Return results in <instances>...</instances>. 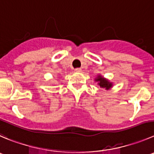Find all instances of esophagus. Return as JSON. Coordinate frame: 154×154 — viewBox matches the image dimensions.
I'll use <instances>...</instances> for the list:
<instances>
[{"label": "esophagus", "instance_id": "obj_1", "mask_svg": "<svg viewBox=\"0 0 154 154\" xmlns=\"http://www.w3.org/2000/svg\"><path fill=\"white\" fill-rule=\"evenodd\" d=\"M75 71L77 73H80V72H82V69L81 68H76Z\"/></svg>", "mask_w": 154, "mask_h": 154}]
</instances>
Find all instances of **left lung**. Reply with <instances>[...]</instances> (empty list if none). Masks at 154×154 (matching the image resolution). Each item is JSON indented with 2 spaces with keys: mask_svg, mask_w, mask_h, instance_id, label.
Segmentation results:
<instances>
[{
  "mask_svg": "<svg viewBox=\"0 0 154 154\" xmlns=\"http://www.w3.org/2000/svg\"><path fill=\"white\" fill-rule=\"evenodd\" d=\"M95 82H97V84L100 86V87L105 89L106 90H110L113 87V84L110 80L105 78L104 77H103L100 74H98L97 77L95 78Z\"/></svg>",
  "mask_w": 154,
  "mask_h": 154,
  "instance_id": "1",
  "label": "left lung"
}]
</instances>
